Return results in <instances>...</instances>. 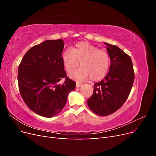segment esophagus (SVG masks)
Wrapping results in <instances>:
<instances>
[{
	"mask_svg": "<svg viewBox=\"0 0 156 156\" xmlns=\"http://www.w3.org/2000/svg\"><path fill=\"white\" fill-rule=\"evenodd\" d=\"M82 84L81 83H76V87L77 88H79L80 87H81Z\"/></svg>",
	"mask_w": 156,
	"mask_h": 156,
	"instance_id": "obj_1",
	"label": "esophagus"
}]
</instances>
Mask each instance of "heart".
Segmentation results:
<instances>
[{"instance_id": "obj_1", "label": "heart", "mask_w": 156, "mask_h": 156, "mask_svg": "<svg viewBox=\"0 0 156 156\" xmlns=\"http://www.w3.org/2000/svg\"><path fill=\"white\" fill-rule=\"evenodd\" d=\"M66 71L71 73L80 63L81 68L69 75V77L83 81L90 77L93 81L104 78L110 67V57L107 53L85 41L79 42L73 50H66L62 55Z\"/></svg>"}]
</instances>
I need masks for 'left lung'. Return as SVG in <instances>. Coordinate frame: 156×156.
<instances>
[{
  "label": "left lung",
  "instance_id": "left-lung-1",
  "mask_svg": "<svg viewBox=\"0 0 156 156\" xmlns=\"http://www.w3.org/2000/svg\"><path fill=\"white\" fill-rule=\"evenodd\" d=\"M111 60L108 73L94 84V93L87 100L95 114L107 116L120 108L128 98L134 81L133 64L129 56L119 47L104 43Z\"/></svg>",
  "mask_w": 156,
  "mask_h": 156
}]
</instances>
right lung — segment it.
<instances>
[{
  "label": "right lung",
  "mask_w": 156,
  "mask_h": 156,
  "mask_svg": "<svg viewBox=\"0 0 156 156\" xmlns=\"http://www.w3.org/2000/svg\"><path fill=\"white\" fill-rule=\"evenodd\" d=\"M64 46L62 39L46 40L28 51L19 66L17 79L23 100L31 111L41 116L58 114L76 86L64 70ZM62 78L65 81L60 84Z\"/></svg>",
  "instance_id": "obj_1"
}]
</instances>
